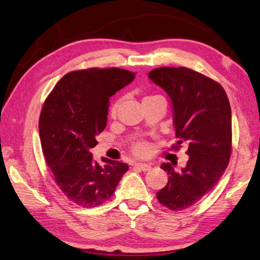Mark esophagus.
<instances>
[{
    "label": "esophagus",
    "mask_w": 260,
    "mask_h": 260,
    "mask_svg": "<svg viewBox=\"0 0 260 260\" xmlns=\"http://www.w3.org/2000/svg\"><path fill=\"white\" fill-rule=\"evenodd\" d=\"M135 168L139 169L141 171H149V170H151V166L147 165V164H142V162H137V164H135Z\"/></svg>",
    "instance_id": "34e87169"
}]
</instances>
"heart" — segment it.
<instances>
[{
  "label": "heart",
  "mask_w": 260,
  "mask_h": 260,
  "mask_svg": "<svg viewBox=\"0 0 260 260\" xmlns=\"http://www.w3.org/2000/svg\"><path fill=\"white\" fill-rule=\"evenodd\" d=\"M120 106H121V99L115 101L113 105L111 106V108H110V114L112 115V117H115V115H117L119 109H120ZM148 150H149L148 145H147L146 142H143V141H138V142H136L135 145H134V152L136 154H138V155L146 154L148 152Z\"/></svg>",
  "instance_id": "heart-1"
}]
</instances>
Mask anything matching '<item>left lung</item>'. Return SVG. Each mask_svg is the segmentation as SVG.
I'll use <instances>...</instances> for the list:
<instances>
[{
  "mask_svg": "<svg viewBox=\"0 0 260 260\" xmlns=\"http://www.w3.org/2000/svg\"><path fill=\"white\" fill-rule=\"evenodd\" d=\"M149 78L169 95L178 141L188 146L187 165L176 171L164 164L168 183L157 192L161 205L174 211L187 209L218 183L232 155V109L226 91L208 77L188 68L162 67Z\"/></svg>",
  "mask_w": 260,
  "mask_h": 260,
  "instance_id": "left-lung-1",
  "label": "left lung"
}]
</instances>
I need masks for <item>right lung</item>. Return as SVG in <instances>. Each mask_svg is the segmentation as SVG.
Returning <instances> with one entry per match:
<instances>
[{"instance_id": "right-lung-1", "label": "right lung", "mask_w": 260, "mask_h": 260, "mask_svg": "<svg viewBox=\"0 0 260 260\" xmlns=\"http://www.w3.org/2000/svg\"><path fill=\"white\" fill-rule=\"evenodd\" d=\"M135 73L119 68L72 71L45 99L39 120L42 151L54 181L68 199L84 208L100 206L112 197L129 166L102 158L92 159L95 136L105 130L109 99L128 85Z\"/></svg>"}]
</instances>
